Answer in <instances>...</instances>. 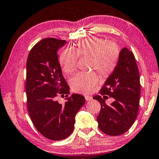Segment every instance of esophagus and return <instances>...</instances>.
Here are the masks:
<instances>
[{
  "label": "esophagus",
  "instance_id": "esophagus-1",
  "mask_svg": "<svg viewBox=\"0 0 159 159\" xmlns=\"http://www.w3.org/2000/svg\"><path fill=\"white\" fill-rule=\"evenodd\" d=\"M84 98H85V100H86L87 101H89V100H91L92 99H93V98H92L91 96H89V95H85L84 96Z\"/></svg>",
  "mask_w": 159,
  "mask_h": 159
}]
</instances>
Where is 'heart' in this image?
I'll use <instances>...</instances> for the list:
<instances>
[{"instance_id":"obj_1","label":"heart","mask_w":159,"mask_h":159,"mask_svg":"<svg viewBox=\"0 0 159 159\" xmlns=\"http://www.w3.org/2000/svg\"><path fill=\"white\" fill-rule=\"evenodd\" d=\"M78 58L89 59V69L96 70L101 77L111 75L118 66L120 50L118 46L105 39L92 37L76 43L71 50L61 52L59 64L66 75L75 72ZM99 78L95 72L80 73L70 80L71 88L80 93H89L98 83Z\"/></svg>"}]
</instances>
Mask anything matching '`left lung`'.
Returning <instances> with one entry per match:
<instances>
[{
	"instance_id": "8db88e82",
	"label": "left lung",
	"mask_w": 159,
	"mask_h": 159,
	"mask_svg": "<svg viewBox=\"0 0 159 159\" xmlns=\"http://www.w3.org/2000/svg\"><path fill=\"white\" fill-rule=\"evenodd\" d=\"M93 99L100 103L97 120L100 130L109 135H120L130 129L139 110L141 84L133 53L127 48L120 52L118 66ZM103 98H102V95ZM108 96L114 99L110 106L105 103Z\"/></svg>"
}]
</instances>
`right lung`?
Listing matches in <instances>:
<instances>
[{"mask_svg":"<svg viewBox=\"0 0 159 159\" xmlns=\"http://www.w3.org/2000/svg\"><path fill=\"white\" fill-rule=\"evenodd\" d=\"M65 40L47 38L30 51L26 62L27 108L36 129L45 138L60 141L74 130L75 116L84 104L83 95L72 94L64 105L58 95L68 97L70 87L64 79L57 51Z\"/></svg>","mask_w":159,"mask_h":159,"instance_id":"obj_1","label":"right lung"}]
</instances>
